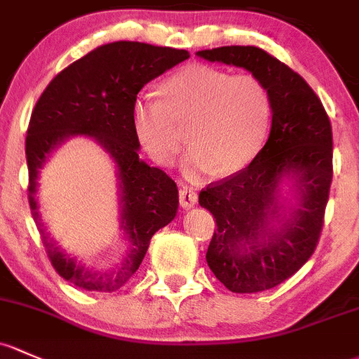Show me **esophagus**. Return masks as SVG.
<instances>
[{"label": "esophagus", "instance_id": "esophagus-1", "mask_svg": "<svg viewBox=\"0 0 359 359\" xmlns=\"http://www.w3.org/2000/svg\"><path fill=\"white\" fill-rule=\"evenodd\" d=\"M179 201L182 208H191L198 201V194H196V191L192 187L184 186L179 189Z\"/></svg>", "mask_w": 359, "mask_h": 359}]
</instances>
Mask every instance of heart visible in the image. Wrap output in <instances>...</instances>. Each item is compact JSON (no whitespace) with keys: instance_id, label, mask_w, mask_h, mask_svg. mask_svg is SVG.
Returning <instances> with one entry per match:
<instances>
[{"instance_id":"obj_1","label":"heart","mask_w":359,"mask_h":359,"mask_svg":"<svg viewBox=\"0 0 359 359\" xmlns=\"http://www.w3.org/2000/svg\"><path fill=\"white\" fill-rule=\"evenodd\" d=\"M161 100L141 96L132 104V127L156 163L170 167L186 144L179 127L189 123L192 148L184 170L198 177L232 175L246 168L265 144L271 97L265 82L211 65H189L170 75Z\"/></svg>"}]
</instances>
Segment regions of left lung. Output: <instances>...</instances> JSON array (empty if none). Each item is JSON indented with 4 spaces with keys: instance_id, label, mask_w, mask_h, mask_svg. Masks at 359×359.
Instances as JSON below:
<instances>
[{
    "instance_id": "8db88e82",
    "label": "left lung",
    "mask_w": 359,
    "mask_h": 359,
    "mask_svg": "<svg viewBox=\"0 0 359 359\" xmlns=\"http://www.w3.org/2000/svg\"><path fill=\"white\" fill-rule=\"evenodd\" d=\"M198 56L246 69L270 90L266 144L246 168L199 192L217 222L206 251L211 271L232 292H262L292 277L320 241L334 175L330 120L308 82L265 50L222 46ZM284 175L294 177L302 203L284 228L271 231Z\"/></svg>"
}]
</instances>
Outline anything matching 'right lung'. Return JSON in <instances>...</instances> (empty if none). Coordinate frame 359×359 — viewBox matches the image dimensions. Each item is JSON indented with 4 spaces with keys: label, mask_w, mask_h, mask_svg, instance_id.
Wrapping results in <instances>:
<instances>
[{
    "label": "right lung",
    "mask_w": 359,
    "mask_h": 359,
    "mask_svg": "<svg viewBox=\"0 0 359 359\" xmlns=\"http://www.w3.org/2000/svg\"><path fill=\"white\" fill-rule=\"evenodd\" d=\"M189 58V51L134 41L104 44L63 69L34 107L25 137L29 206L53 269L84 290L113 292L139 269L156 230L170 224L179 206L172 177L139 160V139L132 127V104L154 77ZM75 133L94 137L119 167L123 223L130 241L124 259L110 271L88 269L50 241L40 224L35 199L36 172L49 151Z\"/></svg>",
    "instance_id": "obj_1"
}]
</instances>
